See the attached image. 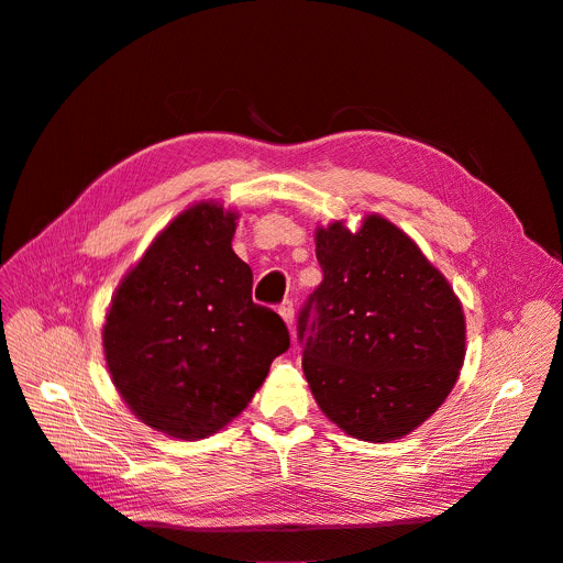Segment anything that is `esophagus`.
Wrapping results in <instances>:
<instances>
[{
	"label": "esophagus",
	"mask_w": 563,
	"mask_h": 563,
	"mask_svg": "<svg viewBox=\"0 0 563 563\" xmlns=\"http://www.w3.org/2000/svg\"><path fill=\"white\" fill-rule=\"evenodd\" d=\"M278 314L283 317V321L291 329V323H294V303H291V301H283V303L278 306Z\"/></svg>",
	"instance_id": "1"
}]
</instances>
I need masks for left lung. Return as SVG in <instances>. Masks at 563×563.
Wrapping results in <instances>:
<instances>
[{
	"label": "left lung",
	"instance_id": "left-lung-1",
	"mask_svg": "<svg viewBox=\"0 0 563 563\" xmlns=\"http://www.w3.org/2000/svg\"><path fill=\"white\" fill-rule=\"evenodd\" d=\"M321 285L299 314L303 374L331 422L369 442L418 429L465 358V317L448 278L388 219L314 232Z\"/></svg>",
	"mask_w": 563,
	"mask_h": 563
}]
</instances>
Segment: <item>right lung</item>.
Listing matches in <instances>:
<instances>
[{
  "mask_svg": "<svg viewBox=\"0 0 563 563\" xmlns=\"http://www.w3.org/2000/svg\"><path fill=\"white\" fill-rule=\"evenodd\" d=\"M234 210L196 202L177 214L118 285L102 346L115 390L166 435L200 440L249 406L285 321L253 303L251 266L232 251Z\"/></svg>",
  "mask_w": 563,
  "mask_h": 563,
  "instance_id": "obj_1",
  "label": "right lung"
}]
</instances>
